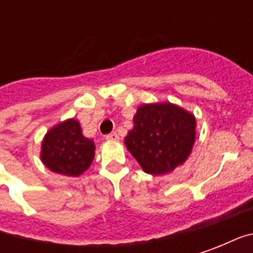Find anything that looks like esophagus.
Returning <instances> with one entry per match:
<instances>
[{"mask_svg":"<svg viewBox=\"0 0 253 253\" xmlns=\"http://www.w3.org/2000/svg\"><path fill=\"white\" fill-rule=\"evenodd\" d=\"M105 139H107V141H118V139H119V135H118L116 132H111V134H107V135H105Z\"/></svg>","mask_w":253,"mask_h":253,"instance_id":"1","label":"esophagus"}]
</instances>
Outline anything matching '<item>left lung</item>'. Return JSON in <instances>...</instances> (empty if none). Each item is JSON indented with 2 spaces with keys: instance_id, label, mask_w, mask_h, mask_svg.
I'll return each instance as SVG.
<instances>
[{
  "instance_id": "8db88e82",
  "label": "left lung",
  "mask_w": 253,
  "mask_h": 253,
  "mask_svg": "<svg viewBox=\"0 0 253 253\" xmlns=\"http://www.w3.org/2000/svg\"><path fill=\"white\" fill-rule=\"evenodd\" d=\"M195 127V116L177 105L143 104L134 115V127L125 143L146 173L165 175L190 156Z\"/></svg>"
}]
</instances>
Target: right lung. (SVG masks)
I'll list each match as a JSON object with an SVG mask.
<instances>
[{"mask_svg":"<svg viewBox=\"0 0 253 253\" xmlns=\"http://www.w3.org/2000/svg\"><path fill=\"white\" fill-rule=\"evenodd\" d=\"M93 157V141L84 137L76 119H67L52 127L42 142L43 164L59 175L80 176L90 167Z\"/></svg>","mask_w":253,"mask_h":253,"instance_id":"1","label":"right lung"}]
</instances>
